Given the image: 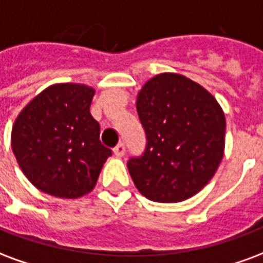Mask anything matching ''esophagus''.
Here are the masks:
<instances>
[{"label": "esophagus", "instance_id": "obj_1", "mask_svg": "<svg viewBox=\"0 0 263 263\" xmlns=\"http://www.w3.org/2000/svg\"><path fill=\"white\" fill-rule=\"evenodd\" d=\"M124 153H125V145H124L122 142H120V143L114 147V155H116L117 157H122L124 156Z\"/></svg>", "mask_w": 263, "mask_h": 263}]
</instances>
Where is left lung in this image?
<instances>
[{"instance_id":"obj_1","label":"left lung","mask_w":263,"mask_h":263,"mask_svg":"<svg viewBox=\"0 0 263 263\" xmlns=\"http://www.w3.org/2000/svg\"><path fill=\"white\" fill-rule=\"evenodd\" d=\"M137 110L146 147L126 166L138 191L161 203L198 194L224 155L226 117L220 104L199 83L164 72L142 86Z\"/></svg>"}]
</instances>
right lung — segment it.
Masks as SVG:
<instances>
[{"label": "right lung", "mask_w": 263, "mask_h": 263, "mask_svg": "<svg viewBox=\"0 0 263 263\" xmlns=\"http://www.w3.org/2000/svg\"><path fill=\"white\" fill-rule=\"evenodd\" d=\"M95 89L57 83L28 103L13 122L11 145L23 174L48 195L75 199L96 185L111 151L90 114Z\"/></svg>", "instance_id": "add662e5"}]
</instances>
